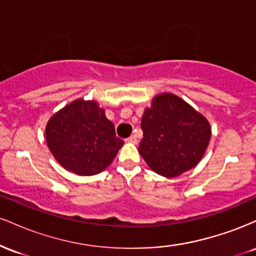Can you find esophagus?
Returning <instances> with one entry per match:
<instances>
[{
	"instance_id": "obj_1",
	"label": "esophagus",
	"mask_w": 256,
	"mask_h": 256,
	"mask_svg": "<svg viewBox=\"0 0 256 256\" xmlns=\"http://www.w3.org/2000/svg\"><path fill=\"white\" fill-rule=\"evenodd\" d=\"M126 140H128V143H134V144H137V143H138L137 137L134 136V134H132V136H130L128 138H126Z\"/></svg>"
}]
</instances>
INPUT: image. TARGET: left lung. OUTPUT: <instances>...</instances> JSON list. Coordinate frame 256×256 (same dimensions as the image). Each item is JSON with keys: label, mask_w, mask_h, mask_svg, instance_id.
<instances>
[{"label": "left lung", "mask_w": 256, "mask_h": 256, "mask_svg": "<svg viewBox=\"0 0 256 256\" xmlns=\"http://www.w3.org/2000/svg\"><path fill=\"white\" fill-rule=\"evenodd\" d=\"M138 152L154 172L178 177L195 167L210 140V125L202 114L173 94H160L146 108Z\"/></svg>", "instance_id": "obj_1"}]
</instances>
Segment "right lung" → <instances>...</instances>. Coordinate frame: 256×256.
I'll list each match as a JSON object with an SVG mask.
<instances>
[{"instance_id":"obj_1","label":"right lung","mask_w":256,"mask_h":256,"mask_svg":"<svg viewBox=\"0 0 256 256\" xmlns=\"http://www.w3.org/2000/svg\"><path fill=\"white\" fill-rule=\"evenodd\" d=\"M46 144L64 168L78 176H94L110 165L124 140L98 102L76 100L49 119Z\"/></svg>"}]
</instances>
